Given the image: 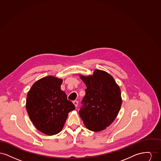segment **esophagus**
Instances as JSON below:
<instances>
[{
  "instance_id": "34e87169",
  "label": "esophagus",
  "mask_w": 161,
  "mask_h": 161,
  "mask_svg": "<svg viewBox=\"0 0 161 161\" xmlns=\"http://www.w3.org/2000/svg\"><path fill=\"white\" fill-rule=\"evenodd\" d=\"M73 103H74V104L75 105V106L77 107V106H78V102L76 101V100H75V101H73Z\"/></svg>"
}]
</instances>
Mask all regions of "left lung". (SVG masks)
Wrapping results in <instances>:
<instances>
[{"label": "left lung", "instance_id": "8db88e82", "mask_svg": "<svg viewBox=\"0 0 161 161\" xmlns=\"http://www.w3.org/2000/svg\"><path fill=\"white\" fill-rule=\"evenodd\" d=\"M80 77L87 88L79 115L89 130H104L114 122L121 106L119 87L112 75L98 69L92 75Z\"/></svg>", "mask_w": 161, "mask_h": 161}]
</instances>
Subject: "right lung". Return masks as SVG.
I'll return each instance as SVG.
<instances>
[{"label":"right lung","instance_id":"obj_1","mask_svg":"<svg viewBox=\"0 0 161 161\" xmlns=\"http://www.w3.org/2000/svg\"><path fill=\"white\" fill-rule=\"evenodd\" d=\"M63 80L47 76L34 83L28 93L26 108L36 129L47 135L61 131L74 104L61 90Z\"/></svg>","mask_w":161,"mask_h":161}]
</instances>
